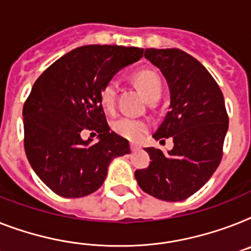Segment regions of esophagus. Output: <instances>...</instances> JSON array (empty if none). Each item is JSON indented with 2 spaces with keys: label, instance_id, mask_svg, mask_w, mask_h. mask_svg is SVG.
<instances>
[{
  "label": "esophagus",
  "instance_id": "obj_1",
  "mask_svg": "<svg viewBox=\"0 0 251 251\" xmlns=\"http://www.w3.org/2000/svg\"><path fill=\"white\" fill-rule=\"evenodd\" d=\"M140 146H137V145H133V144H132V145H130V150H132V152H136V151H138V150H140Z\"/></svg>",
  "mask_w": 251,
  "mask_h": 251
}]
</instances>
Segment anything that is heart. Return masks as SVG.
Masks as SVG:
<instances>
[{
	"instance_id": "1",
	"label": "heart",
	"mask_w": 251,
	"mask_h": 251,
	"mask_svg": "<svg viewBox=\"0 0 251 251\" xmlns=\"http://www.w3.org/2000/svg\"><path fill=\"white\" fill-rule=\"evenodd\" d=\"M136 83L149 101L158 100L161 95V80L158 74L151 70H141L134 76ZM118 82L117 79L109 80L101 91V103L105 110L114 111L117 105ZM113 130L121 137L129 141H140L148 133L149 123L142 119L132 117L118 118L113 122Z\"/></svg>"
}]
</instances>
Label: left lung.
Returning a JSON list of instances; mask_svg holds the SVG:
<instances>
[{"label":"left lung","instance_id":"1","mask_svg":"<svg viewBox=\"0 0 251 251\" xmlns=\"http://www.w3.org/2000/svg\"><path fill=\"white\" fill-rule=\"evenodd\" d=\"M145 57L159 68L171 92L169 111L152 137H172L175 146L168 154L145 149L150 164L134 177L149 195L182 201L209 181L222 160L228 129L225 99L205 66L185 51L146 49Z\"/></svg>","mask_w":251,"mask_h":251}]
</instances>
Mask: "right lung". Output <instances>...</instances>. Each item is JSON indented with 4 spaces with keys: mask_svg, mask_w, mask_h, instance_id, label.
Returning a JSON list of instances; mask_svg holds the SVG:
<instances>
[{
    "mask_svg": "<svg viewBox=\"0 0 251 251\" xmlns=\"http://www.w3.org/2000/svg\"><path fill=\"white\" fill-rule=\"evenodd\" d=\"M142 53L138 47H78L36 80L23 107L24 149L33 171L55 194L90 195L103 183L110 161L130 152L129 142L110 132L101 91ZM84 130L97 131L99 142L83 140Z\"/></svg>",
    "mask_w": 251,
    "mask_h": 251,
    "instance_id": "right-lung-1",
    "label": "right lung"
}]
</instances>
